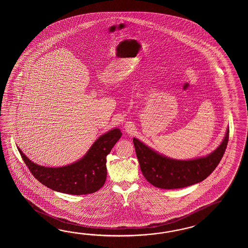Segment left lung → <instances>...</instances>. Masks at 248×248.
I'll return each mask as SVG.
<instances>
[{
	"label": "left lung",
	"mask_w": 248,
	"mask_h": 248,
	"mask_svg": "<svg viewBox=\"0 0 248 248\" xmlns=\"http://www.w3.org/2000/svg\"><path fill=\"white\" fill-rule=\"evenodd\" d=\"M229 127L221 144L205 157L189 160L174 159L157 153L137 138L133 139L142 174L160 189H180L201 183L221 161L229 141Z\"/></svg>",
	"instance_id": "obj_1"
}]
</instances>
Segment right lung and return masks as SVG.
<instances>
[{"label": "right lung", "instance_id": "1", "mask_svg": "<svg viewBox=\"0 0 248 248\" xmlns=\"http://www.w3.org/2000/svg\"><path fill=\"white\" fill-rule=\"evenodd\" d=\"M122 135L119 128L111 129L102 135L78 161L58 168L33 163L19 148L17 149L30 172L42 185L58 192L84 195L95 192L105 185L107 175L106 156Z\"/></svg>", "mask_w": 248, "mask_h": 248}]
</instances>
